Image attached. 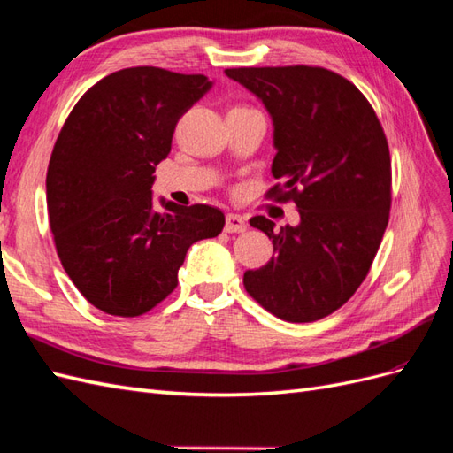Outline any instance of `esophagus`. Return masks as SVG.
<instances>
[{"label": "esophagus", "instance_id": "obj_1", "mask_svg": "<svg viewBox=\"0 0 453 453\" xmlns=\"http://www.w3.org/2000/svg\"><path fill=\"white\" fill-rule=\"evenodd\" d=\"M247 229V219L239 216V214H234L229 212L226 216V231L227 234H242V231Z\"/></svg>", "mask_w": 453, "mask_h": 453}]
</instances>
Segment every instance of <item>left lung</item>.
<instances>
[{
  "label": "left lung",
  "instance_id": "obj_1",
  "mask_svg": "<svg viewBox=\"0 0 453 453\" xmlns=\"http://www.w3.org/2000/svg\"><path fill=\"white\" fill-rule=\"evenodd\" d=\"M273 120L268 191L293 201L300 224L275 231L265 216L250 226L273 242L272 260L247 270V293L273 316L308 323L350 298L373 264L390 212V153L373 107L352 82L321 66L227 68Z\"/></svg>",
  "mask_w": 453,
  "mask_h": 453
}]
</instances>
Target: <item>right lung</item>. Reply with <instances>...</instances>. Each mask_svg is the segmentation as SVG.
<instances>
[{"mask_svg": "<svg viewBox=\"0 0 453 453\" xmlns=\"http://www.w3.org/2000/svg\"><path fill=\"white\" fill-rule=\"evenodd\" d=\"M211 88L203 74L124 68L86 91L57 137L45 178L55 249L105 314L155 308L176 288L193 242L222 234L218 208L160 199L157 212L150 191L178 120Z\"/></svg>", "mask_w": 453, "mask_h": 453, "instance_id": "add662e5", "label": "right lung"}]
</instances>
